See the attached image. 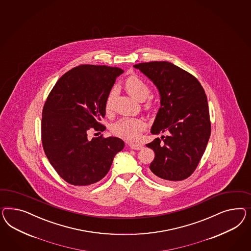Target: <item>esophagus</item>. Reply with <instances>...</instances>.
Listing matches in <instances>:
<instances>
[{"mask_svg":"<svg viewBox=\"0 0 251 251\" xmlns=\"http://www.w3.org/2000/svg\"><path fill=\"white\" fill-rule=\"evenodd\" d=\"M129 147L132 149V150H135V151H139L143 148V145L141 144H130Z\"/></svg>","mask_w":251,"mask_h":251,"instance_id":"obj_1","label":"esophagus"}]
</instances>
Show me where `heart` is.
<instances>
[{
    "mask_svg": "<svg viewBox=\"0 0 251 251\" xmlns=\"http://www.w3.org/2000/svg\"><path fill=\"white\" fill-rule=\"evenodd\" d=\"M125 88L131 96L138 100H146L151 93L150 87L137 76H130L126 79ZM115 95V89H113L109 93L105 102V109L107 112H110L112 109V101ZM146 127L147 123L142 118L126 117L115 122L112 126L111 130L115 136L126 141H137Z\"/></svg>",
    "mask_w": 251,
    "mask_h": 251,
    "instance_id": "heart-1",
    "label": "heart"
}]
</instances>
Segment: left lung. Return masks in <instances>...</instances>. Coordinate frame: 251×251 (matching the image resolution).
<instances>
[{
    "instance_id": "8db88e82",
    "label": "left lung",
    "mask_w": 251,
    "mask_h": 251,
    "mask_svg": "<svg viewBox=\"0 0 251 251\" xmlns=\"http://www.w3.org/2000/svg\"><path fill=\"white\" fill-rule=\"evenodd\" d=\"M157 87L160 108L151 127L157 137L148 148L155 152L151 176L164 181L186 179L199 164L211 134L207 97L198 79L168 61L134 65Z\"/></svg>"
}]
</instances>
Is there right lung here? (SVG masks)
<instances>
[{
	"instance_id": "add662e5",
	"label": "right lung",
	"mask_w": 251,
	"mask_h": 251,
	"mask_svg": "<svg viewBox=\"0 0 251 251\" xmlns=\"http://www.w3.org/2000/svg\"><path fill=\"white\" fill-rule=\"evenodd\" d=\"M124 71L119 68L79 65L66 72L53 87L42 113L44 151L58 175L76 186L95 183L107 174L122 139H88V130L104 131L99 121L105 102Z\"/></svg>"
}]
</instances>
